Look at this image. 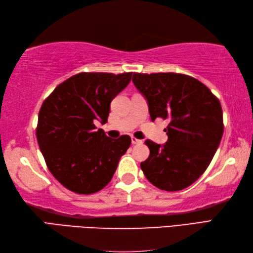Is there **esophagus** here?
<instances>
[{
  "label": "esophagus",
  "instance_id": "esophagus-1",
  "mask_svg": "<svg viewBox=\"0 0 253 253\" xmlns=\"http://www.w3.org/2000/svg\"><path fill=\"white\" fill-rule=\"evenodd\" d=\"M131 143L132 144H141L142 140H139V139H137L135 137H131Z\"/></svg>",
  "mask_w": 253,
  "mask_h": 253
}]
</instances>
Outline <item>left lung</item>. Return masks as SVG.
<instances>
[{
  "label": "left lung",
  "mask_w": 253,
  "mask_h": 253,
  "mask_svg": "<svg viewBox=\"0 0 253 253\" xmlns=\"http://www.w3.org/2000/svg\"><path fill=\"white\" fill-rule=\"evenodd\" d=\"M132 83L146 98L151 120H169L168 141H146L150 155L140 164L143 174L162 190L185 189L208 169L221 142V103L207 85L187 75L133 73Z\"/></svg>",
  "instance_id": "8db88e82"
}]
</instances>
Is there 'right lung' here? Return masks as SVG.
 <instances>
[{
  "mask_svg": "<svg viewBox=\"0 0 253 253\" xmlns=\"http://www.w3.org/2000/svg\"><path fill=\"white\" fill-rule=\"evenodd\" d=\"M131 75L80 73L44 100L37 140L47 169L67 189L90 195L111 181L131 139H112L94 123L107 122L112 100L127 87Z\"/></svg>",
  "mask_w": 253,
  "mask_h": 253,
  "instance_id": "1",
  "label": "right lung"
}]
</instances>
